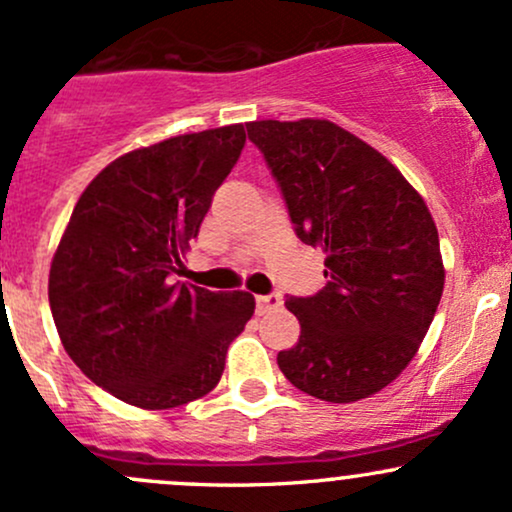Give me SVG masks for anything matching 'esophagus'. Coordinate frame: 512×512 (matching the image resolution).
Instances as JSON below:
<instances>
[{
	"label": "esophagus",
	"instance_id": "34e87169",
	"mask_svg": "<svg viewBox=\"0 0 512 512\" xmlns=\"http://www.w3.org/2000/svg\"><path fill=\"white\" fill-rule=\"evenodd\" d=\"M255 303H257V313H260V316H265V313L277 311V308L282 306V296H279V294L255 296Z\"/></svg>",
	"mask_w": 512,
	"mask_h": 512
}]
</instances>
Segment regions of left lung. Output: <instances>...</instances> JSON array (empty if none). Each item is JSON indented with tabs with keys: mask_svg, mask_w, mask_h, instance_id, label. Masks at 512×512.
<instances>
[{
	"mask_svg": "<svg viewBox=\"0 0 512 512\" xmlns=\"http://www.w3.org/2000/svg\"><path fill=\"white\" fill-rule=\"evenodd\" d=\"M301 243L325 252L328 284L289 296L301 335L277 355L308 396L352 403L389 386L418 352L445 286L428 206L379 150L330 121H252Z\"/></svg>",
	"mask_w": 512,
	"mask_h": 512,
	"instance_id": "left-lung-1",
	"label": "left lung"
}]
</instances>
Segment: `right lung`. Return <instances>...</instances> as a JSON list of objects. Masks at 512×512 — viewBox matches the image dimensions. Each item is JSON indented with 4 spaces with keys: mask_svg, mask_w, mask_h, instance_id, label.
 Instances as JSON below:
<instances>
[{
    "mask_svg": "<svg viewBox=\"0 0 512 512\" xmlns=\"http://www.w3.org/2000/svg\"><path fill=\"white\" fill-rule=\"evenodd\" d=\"M243 145L235 123L133 150L72 211L50 265V311L72 362L123 403L165 411L206 396L255 313L247 291L174 282Z\"/></svg>",
    "mask_w": 512,
    "mask_h": 512,
    "instance_id": "right-lung-1",
    "label": "right lung"
}]
</instances>
